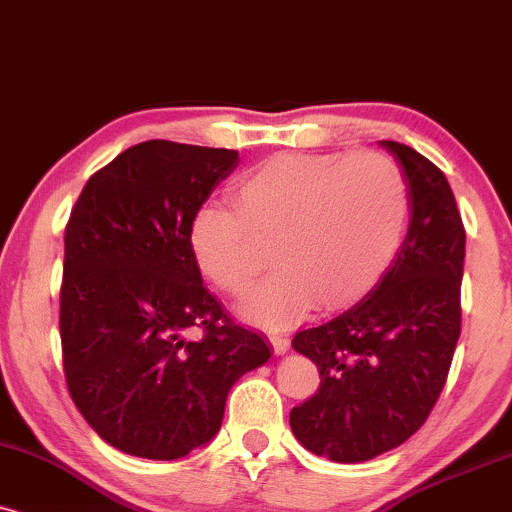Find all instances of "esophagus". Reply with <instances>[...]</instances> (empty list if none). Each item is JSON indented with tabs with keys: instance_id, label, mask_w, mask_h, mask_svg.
<instances>
[{
	"instance_id": "1",
	"label": "esophagus",
	"mask_w": 512,
	"mask_h": 512,
	"mask_svg": "<svg viewBox=\"0 0 512 512\" xmlns=\"http://www.w3.org/2000/svg\"><path fill=\"white\" fill-rule=\"evenodd\" d=\"M270 344H273L275 353H285V351L289 349V339H287V334L273 332V334H270Z\"/></svg>"
}]
</instances>
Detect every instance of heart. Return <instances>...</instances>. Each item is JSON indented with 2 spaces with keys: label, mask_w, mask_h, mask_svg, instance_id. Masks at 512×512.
Segmentation results:
<instances>
[{
  "label": "heart",
  "mask_w": 512,
  "mask_h": 512,
  "mask_svg": "<svg viewBox=\"0 0 512 512\" xmlns=\"http://www.w3.org/2000/svg\"><path fill=\"white\" fill-rule=\"evenodd\" d=\"M237 211L206 204L189 223L199 273L242 299L266 266L277 270L246 304V318L292 325L318 301L342 311L361 301L406 237L410 189L399 163L382 151H289L261 161L235 185Z\"/></svg>",
  "instance_id": "obj_1"
}]
</instances>
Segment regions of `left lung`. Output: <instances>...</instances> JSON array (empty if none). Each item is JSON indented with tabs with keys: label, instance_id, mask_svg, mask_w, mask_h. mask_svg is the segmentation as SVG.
<instances>
[{
	"label": "left lung",
	"instance_id": "obj_1",
	"mask_svg": "<svg viewBox=\"0 0 512 512\" xmlns=\"http://www.w3.org/2000/svg\"><path fill=\"white\" fill-rule=\"evenodd\" d=\"M380 144L410 189L399 256L363 301L292 339L318 365L320 387L292 408L289 425L308 451L337 463L387 453L425 425L460 337L465 227L456 197L430 159Z\"/></svg>",
	"mask_w": 512,
	"mask_h": 512
}]
</instances>
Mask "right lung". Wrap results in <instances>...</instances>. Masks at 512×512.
<instances>
[{
	"label": "right lung",
	"mask_w": 512,
	"mask_h": 512,
	"mask_svg": "<svg viewBox=\"0 0 512 512\" xmlns=\"http://www.w3.org/2000/svg\"><path fill=\"white\" fill-rule=\"evenodd\" d=\"M237 163L235 149L135 144L87 180L66 223V387L87 425L130 456L175 460L211 441L227 391L270 358L189 251L192 216Z\"/></svg>",
	"instance_id": "1"
}]
</instances>
